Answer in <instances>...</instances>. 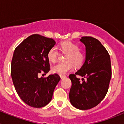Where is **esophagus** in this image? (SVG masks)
<instances>
[{"instance_id": "esophagus-1", "label": "esophagus", "mask_w": 124, "mask_h": 124, "mask_svg": "<svg viewBox=\"0 0 124 124\" xmlns=\"http://www.w3.org/2000/svg\"><path fill=\"white\" fill-rule=\"evenodd\" d=\"M60 78H61V79H63V78H66V76L61 75L60 76Z\"/></svg>"}]
</instances>
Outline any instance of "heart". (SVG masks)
I'll return each mask as SVG.
<instances>
[{"instance_id": "1", "label": "heart", "mask_w": 124, "mask_h": 124, "mask_svg": "<svg viewBox=\"0 0 124 124\" xmlns=\"http://www.w3.org/2000/svg\"><path fill=\"white\" fill-rule=\"evenodd\" d=\"M60 50L67 53L65 56L64 62H60L52 67L51 70L54 73L60 75L65 74L67 72L71 71L73 68V62L76 66H79L84 61V54L79 50L78 46L70 41H64L60 45ZM58 56V51L56 47L50 49L47 54V58L51 63H54Z\"/></svg>"}]
</instances>
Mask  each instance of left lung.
<instances>
[{"label": "left lung", "instance_id": "8db88e82", "mask_svg": "<svg viewBox=\"0 0 124 124\" xmlns=\"http://www.w3.org/2000/svg\"><path fill=\"white\" fill-rule=\"evenodd\" d=\"M86 46L85 61L75 74L69 78L72 82L69 97L71 104L80 110H87L98 105L104 98L111 79V64L109 53L101 43L91 37L80 39ZM79 75L86 79L75 77Z\"/></svg>", "mask_w": 124, "mask_h": 124}]
</instances>
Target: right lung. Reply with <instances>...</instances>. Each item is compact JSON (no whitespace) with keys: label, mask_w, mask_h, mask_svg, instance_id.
<instances>
[{"label":"right lung","mask_w":124,"mask_h":124,"mask_svg":"<svg viewBox=\"0 0 124 124\" xmlns=\"http://www.w3.org/2000/svg\"><path fill=\"white\" fill-rule=\"evenodd\" d=\"M56 44L54 40L38 34L29 36L15 48L11 63V76L20 99L33 107L46 106L60 81L58 74L39 78L50 69L47 54Z\"/></svg>","instance_id":"1"}]
</instances>
